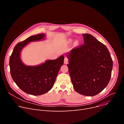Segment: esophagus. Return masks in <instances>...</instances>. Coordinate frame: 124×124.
I'll list each match as a JSON object with an SVG mask.
<instances>
[{"mask_svg": "<svg viewBox=\"0 0 124 124\" xmlns=\"http://www.w3.org/2000/svg\"><path fill=\"white\" fill-rule=\"evenodd\" d=\"M68 61H69V60H68V58L65 57V58H64V64H67L68 63Z\"/></svg>", "mask_w": 124, "mask_h": 124, "instance_id": "1", "label": "esophagus"}]
</instances>
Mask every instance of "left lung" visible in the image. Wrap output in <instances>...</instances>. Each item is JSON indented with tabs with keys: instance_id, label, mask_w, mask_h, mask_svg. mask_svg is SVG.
<instances>
[{
	"instance_id": "8db88e82",
	"label": "left lung",
	"mask_w": 124,
	"mask_h": 124,
	"mask_svg": "<svg viewBox=\"0 0 124 124\" xmlns=\"http://www.w3.org/2000/svg\"><path fill=\"white\" fill-rule=\"evenodd\" d=\"M84 44L67 54V66L75 90L79 94L94 96L108 85L113 61L104 45L89 34H82Z\"/></svg>"
}]
</instances>
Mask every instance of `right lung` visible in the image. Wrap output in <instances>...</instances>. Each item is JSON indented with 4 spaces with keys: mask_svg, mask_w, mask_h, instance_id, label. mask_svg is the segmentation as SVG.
Listing matches in <instances>:
<instances>
[{
    "mask_svg": "<svg viewBox=\"0 0 124 124\" xmlns=\"http://www.w3.org/2000/svg\"><path fill=\"white\" fill-rule=\"evenodd\" d=\"M45 37V34H39L17 44L10 57V73L13 80L23 92L34 96L43 95L51 89L64 63L63 55L55 60H46L38 66H26L23 63L20 56L22 49L29 43L40 41Z\"/></svg>",
    "mask_w": 124,
    "mask_h": 124,
    "instance_id": "1",
    "label": "right lung"
}]
</instances>
